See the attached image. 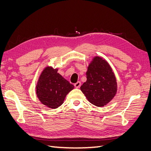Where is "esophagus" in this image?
<instances>
[{
	"label": "esophagus",
	"instance_id": "1",
	"mask_svg": "<svg viewBox=\"0 0 151 151\" xmlns=\"http://www.w3.org/2000/svg\"><path fill=\"white\" fill-rule=\"evenodd\" d=\"M81 85V83L80 81L77 82L76 83H75V84H74V86H75V88H80Z\"/></svg>",
	"mask_w": 151,
	"mask_h": 151
}]
</instances>
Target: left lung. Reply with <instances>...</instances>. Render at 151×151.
I'll return each instance as SVG.
<instances>
[{
  "label": "left lung",
  "instance_id": "8db88e82",
  "mask_svg": "<svg viewBox=\"0 0 151 151\" xmlns=\"http://www.w3.org/2000/svg\"><path fill=\"white\" fill-rule=\"evenodd\" d=\"M87 81L81 90L88 101L103 107L110 102L116 94L117 83L109 63L102 57H94L86 72Z\"/></svg>",
  "mask_w": 151,
  "mask_h": 151
}]
</instances>
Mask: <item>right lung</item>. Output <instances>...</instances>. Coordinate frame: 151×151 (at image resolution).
Returning a JSON list of instances; mask_svg holds the SVG:
<instances>
[{"instance_id": "1", "label": "right lung", "mask_w": 151, "mask_h": 151, "mask_svg": "<svg viewBox=\"0 0 151 151\" xmlns=\"http://www.w3.org/2000/svg\"><path fill=\"white\" fill-rule=\"evenodd\" d=\"M58 68L47 67L40 74L36 92L40 102L49 108L55 109L63 104L74 85L57 72Z\"/></svg>"}]
</instances>
